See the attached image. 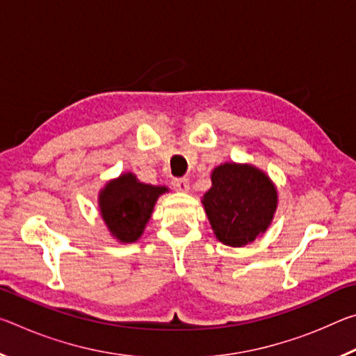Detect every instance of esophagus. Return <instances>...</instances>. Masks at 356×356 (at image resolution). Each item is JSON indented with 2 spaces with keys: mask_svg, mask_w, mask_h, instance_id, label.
I'll return each mask as SVG.
<instances>
[{
  "mask_svg": "<svg viewBox=\"0 0 356 356\" xmlns=\"http://www.w3.org/2000/svg\"><path fill=\"white\" fill-rule=\"evenodd\" d=\"M172 188L176 191H188L190 190V182L188 179H172Z\"/></svg>",
  "mask_w": 356,
  "mask_h": 356,
  "instance_id": "34e87169",
  "label": "esophagus"
}]
</instances>
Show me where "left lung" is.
Segmentation results:
<instances>
[{"label": "left lung", "instance_id": "1", "mask_svg": "<svg viewBox=\"0 0 356 356\" xmlns=\"http://www.w3.org/2000/svg\"><path fill=\"white\" fill-rule=\"evenodd\" d=\"M202 206L215 237L227 246H245L267 231L278 206L276 186L251 165L225 163L212 172Z\"/></svg>", "mask_w": 356, "mask_h": 356}]
</instances>
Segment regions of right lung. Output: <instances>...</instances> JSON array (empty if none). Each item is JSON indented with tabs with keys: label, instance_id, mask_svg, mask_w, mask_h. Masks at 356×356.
Returning a JSON list of instances; mask_svg holds the SVG:
<instances>
[{
	"label": "right lung",
	"instance_id": "1",
	"mask_svg": "<svg viewBox=\"0 0 356 356\" xmlns=\"http://www.w3.org/2000/svg\"><path fill=\"white\" fill-rule=\"evenodd\" d=\"M166 186L143 184L134 172L110 180L99 195V209L108 231L122 243H134L143 236L159 197Z\"/></svg>",
	"mask_w": 356,
	"mask_h": 356
}]
</instances>
